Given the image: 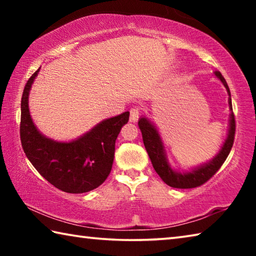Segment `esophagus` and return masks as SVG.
Returning <instances> with one entry per match:
<instances>
[{"label": "esophagus", "instance_id": "obj_1", "mask_svg": "<svg viewBox=\"0 0 256 256\" xmlns=\"http://www.w3.org/2000/svg\"><path fill=\"white\" fill-rule=\"evenodd\" d=\"M138 115H140V110L138 107H133L130 110V122H136L138 118Z\"/></svg>", "mask_w": 256, "mask_h": 256}]
</instances>
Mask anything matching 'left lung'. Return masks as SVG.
<instances>
[{"label": "left lung", "mask_w": 256, "mask_h": 256, "mask_svg": "<svg viewBox=\"0 0 256 256\" xmlns=\"http://www.w3.org/2000/svg\"><path fill=\"white\" fill-rule=\"evenodd\" d=\"M214 76L216 79L222 81L228 92V104L229 110H230V115H229V125H228V133L226 140L220 148L219 152L216 154L214 158L209 162L200 164V166L194 167L188 172H180L176 170L172 167L170 160L167 157V152L164 150V146L162 138L160 136L157 126L151 122V120L142 116L138 120V128L142 132V138L146 146V152L149 154V158L152 162V166L157 174L160 176L164 183L175 188H198L202 184H204L206 180H209L214 176L220 167L222 166L224 160L227 159L229 152H230L232 146L234 144V138H235V116L232 112V97L230 90L224 78L222 76L219 71L214 72Z\"/></svg>", "instance_id": "obj_1"}]
</instances>
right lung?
Listing matches in <instances>:
<instances>
[{"mask_svg":"<svg viewBox=\"0 0 256 256\" xmlns=\"http://www.w3.org/2000/svg\"><path fill=\"white\" fill-rule=\"evenodd\" d=\"M40 68L27 81L21 98L20 138L26 156L37 172L66 193H86L102 185L110 175L115 141L128 112L104 120L72 141H56L40 133L29 112V94Z\"/></svg>","mask_w":256,"mask_h":256,"instance_id":"add662e5","label":"right lung"}]
</instances>
